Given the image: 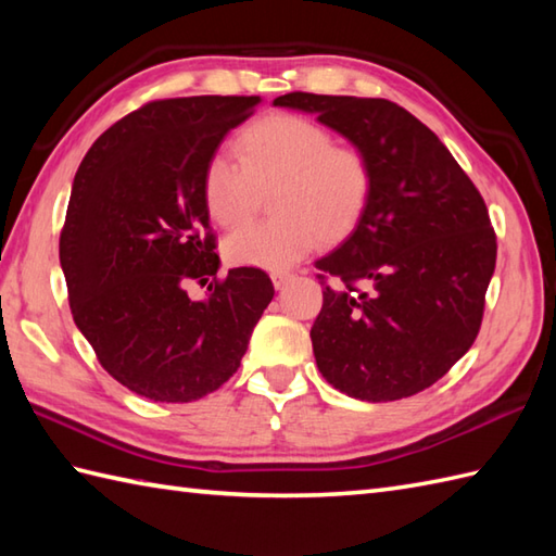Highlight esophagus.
<instances>
[{
  "label": "esophagus",
  "mask_w": 556,
  "mask_h": 556,
  "mask_svg": "<svg viewBox=\"0 0 556 556\" xmlns=\"http://www.w3.org/2000/svg\"><path fill=\"white\" fill-rule=\"evenodd\" d=\"M271 285H275V289L279 291V289H285L287 285H289V281H291V275H289V271H271Z\"/></svg>",
  "instance_id": "obj_1"
}]
</instances>
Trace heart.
I'll return each mask as SVG.
<instances>
[{"label": "heart", "instance_id": "b5f03b06", "mask_svg": "<svg viewBox=\"0 0 556 556\" xmlns=\"http://www.w3.org/2000/svg\"><path fill=\"white\" fill-rule=\"evenodd\" d=\"M236 157L215 155L203 174V205L219 227L253 217L269 195V219L233 231L224 257L236 267L289 269L317 243L356 227L372 195V164L358 148L334 146L325 126L296 114H269L236 136Z\"/></svg>", "mask_w": 556, "mask_h": 556}]
</instances>
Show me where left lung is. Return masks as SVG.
<instances>
[{"mask_svg": "<svg viewBox=\"0 0 556 556\" xmlns=\"http://www.w3.org/2000/svg\"><path fill=\"white\" fill-rule=\"evenodd\" d=\"M275 108L315 114L372 164L363 217L315 263L339 279L311 329L317 368L361 401L422 392L478 337L497 263L485 200L442 140L394 102L289 92Z\"/></svg>", "mask_w": 556, "mask_h": 556, "instance_id": "8db88e82", "label": "left lung"}]
</instances>
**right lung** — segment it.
Masks as SVG:
<instances>
[{"label": "right lung", "instance_id": "add662e5", "mask_svg": "<svg viewBox=\"0 0 556 556\" xmlns=\"http://www.w3.org/2000/svg\"><path fill=\"white\" fill-rule=\"evenodd\" d=\"M260 102H150L110 126L74 176L59 239L71 313L102 368L138 396L188 404L215 392L275 296L253 267L229 269L200 301L184 289L217 275L203 174Z\"/></svg>", "mask_w": 556, "mask_h": 556}]
</instances>
